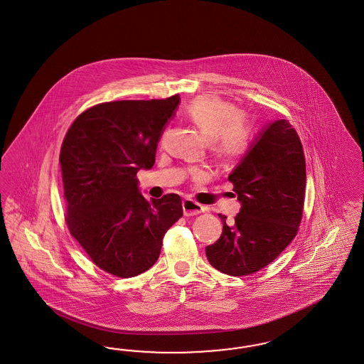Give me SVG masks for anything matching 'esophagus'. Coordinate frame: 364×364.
Wrapping results in <instances>:
<instances>
[{"label": "esophagus", "mask_w": 364, "mask_h": 364, "mask_svg": "<svg viewBox=\"0 0 364 364\" xmlns=\"http://www.w3.org/2000/svg\"><path fill=\"white\" fill-rule=\"evenodd\" d=\"M183 210H184V215L187 218H191V216H196L198 213H203L205 208L201 204L193 201L192 198H186L183 201Z\"/></svg>", "instance_id": "obj_1"}]
</instances>
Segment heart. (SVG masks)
I'll list each match as a JSON object with an SVG mask.
<instances>
[{
    "label": "heart",
    "mask_w": 364,
    "mask_h": 364,
    "mask_svg": "<svg viewBox=\"0 0 364 364\" xmlns=\"http://www.w3.org/2000/svg\"><path fill=\"white\" fill-rule=\"evenodd\" d=\"M186 116L208 139L210 152L221 163L239 160L254 141L255 125L250 116L220 97L207 95L192 100Z\"/></svg>",
    "instance_id": "b5f03b06"
}]
</instances>
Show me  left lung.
<instances>
[{
  "mask_svg": "<svg viewBox=\"0 0 364 364\" xmlns=\"http://www.w3.org/2000/svg\"><path fill=\"white\" fill-rule=\"evenodd\" d=\"M242 210L220 239L205 247L213 268L231 276L255 274L272 263L299 231L306 196V159L295 128L269 124L228 176Z\"/></svg>",
  "mask_w": 364,
  "mask_h": 364,
  "instance_id": "left-lung-1",
  "label": "left lung"
}]
</instances>
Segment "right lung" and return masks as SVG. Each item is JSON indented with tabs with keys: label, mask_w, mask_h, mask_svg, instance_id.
I'll list each match as a JSON object with an SVG mask.
<instances>
[{
	"label": "right lung",
	"mask_w": 364,
	"mask_h": 364,
	"mask_svg": "<svg viewBox=\"0 0 364 364\" xmlns=\"http://www.w3.org/2000/svg\"><path fill=\"white\" fill-rule=\"evenodd\" d=\"M180 101L122 100L78 114L60 151L65 221L89 259L117 277L149 269L166 232L183 216L181 198L146 200L137 171L151 169L163 128Z\"/></svg>",
	"instance_id": "right-lung-1"
}]
</instances>
